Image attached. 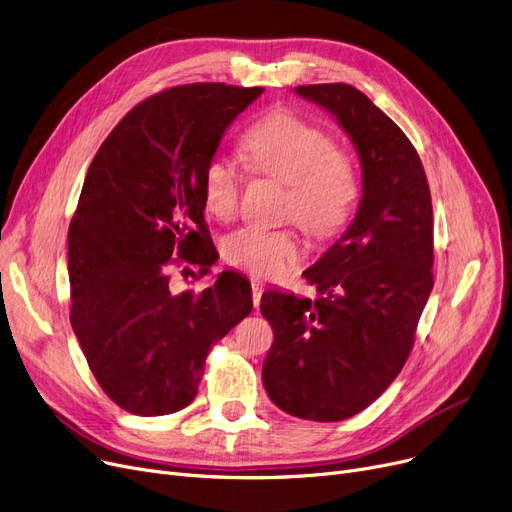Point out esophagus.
<instances>
[{"label": "esophagus", "mask_w": 512, "mask_h": 512, "mask_svg": "<svg viewBox=\"0 0 512 512\" xmlns=\"http://www.w3.org/2000/svg\"><path fill=\"white\" fill-rule=\"evenodd\" d=\"M262 291H264L262 283H260V281H252V302H254V306H258V304H260Z\"/></svg>", "instance_id": "esophagus-1"}]
</instances>
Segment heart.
Masks as SVG:
<instances>
[{
    "label": "heart",
    "mask_w": 512,
    "mask_h": 512,
    "mask_svg": "<svg viewBox=\"0 0 512 512\" xmlns=\"http://www.w3.org/2000/svg\"><path fill=\"white\" fill-rule=\"evenodd\" d=\"M243 154L260 175L287 185L285 214L312 237L329 239L350 221L356 198V168L348 154L333 148L331 137L294 112L266 116L243 139ZM202 193L206 210L229 221L235 216L241 175L233 160L214 156L204 170ZM223 256L254 277H279L302 256L294 231L241 227L227 235Z\"/></svg>",
    "instance_id": "1"
}]
</instances>
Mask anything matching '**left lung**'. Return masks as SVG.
I'll use <instances>...</instances> for the list:
<instances>
[{"instance_id": "8db88e82", "label": "left lung", "mask_w": 512, "mask_h": 512, "mask_svg": "<svg viewBox=\"0 0 512 512\" xmlns=\"http://www.w3.org/2000/svg\"><path fill=\"white\" fill-rule=\"evenodd\" d=\"M294 91L354 143L362 196L342 237L302 273L314 302L262 294L275 333L262 383L287 415L331 423L371 406L404 367L433 289V210L417 150L367 95L346 83Z\"/></svg>"}]
</instances>
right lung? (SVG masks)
I'll list each match as a JSON object with an SVG mask.
<instances>
[{"mask_svg": "<svg viewBox=\"0 0 512 512\" xmlns=\"http://www.w3.org/2000/svg\"><path fill=\"white\" fill-rule=\"evenodd\" d=\"M262 91L196 83L152 95L87 170L68 229L70 325L97 383L133 415L191 404L208 352L252 310V285L233 269L202 294H175L168 273L175 256L198 266L193 281L216 262L202 177Z\"/></svg>", "mask_w": 512, "mask_h": 512, "instance_id": "right-lung-1", "label": "right lung"}]
</instances>
